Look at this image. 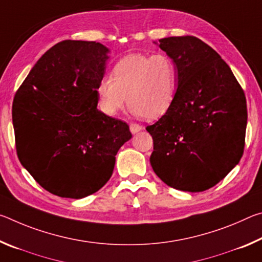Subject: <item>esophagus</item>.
<instances>
[{
	"label": "esophagus",
	"mask_w": 262,
	"mask_h": 262,
	"mask_svg": "<svg viewBox=\"0 0 262 262\" xmlns=\"http://www.w3.org/2000/svg\"><path fill=\"white\" fill-rule=\"evenodd\" d=\"M129 128L133 134H136V133H139L142 129V127L139 125V123H130Z\"/></svg>",
	"instance_id": "obj_1"
}]
</instances>
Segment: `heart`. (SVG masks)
<instances>
[{
	"label": "heart",
	"mask_w": 262,
	"mask_h": 262,
	"mask_svg": "<svg viewBox=\"0 0 262 262\" xmlns=\"http://www.w3.org/2000/svg\"><path fill=\"white\" fill-rule=\"evenodd\" d=\"M177 85L178 70L171 56L164 53L130 54L115 63L111 78L99 79L96 92L99 108L110 117L125 107L127 101L135 114L155 120L173 104Z\"/></svg>",
	"instance_id": "heart-1"
}]
</instances>
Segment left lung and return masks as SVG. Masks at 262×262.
<instances>
[{"label": "left lung", "mask_w": 262, "mask_h": 262, "mask_svg": "<svg viewBox=\"0 0 262 262\" xmlns=\"http://www.w3.org/2000/svg\"><path fill=\"white\" fill-rule=\"evenodd\" d=\"M159 42L178 69V89L170 110L145 128L154 140L150 163L170 187L202 192L225 178L243 156L245 94L227 62L199 38Z\"/></svg>", "instance_id": "8db88e82"}]
</instances>
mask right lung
<instances>
[{
  "mask_svg": "<svg viewBox=\"0 0 262 262\" xmlns=\"http://www.w3.org/2000/svg\"><path fill=\"white\" fill-rule=\"evenodd\" d=\"M107 52L96 41L57 42L15 95L17 156L57 196L82 199L99 190L113 173L118 150L132 137L125 121L97 108Z\"/></svg>",
  "mask_w": 262,
  "mask_h": 262,
  "instance_id": "1",
  "label": "right lung"
}]
</instances>
